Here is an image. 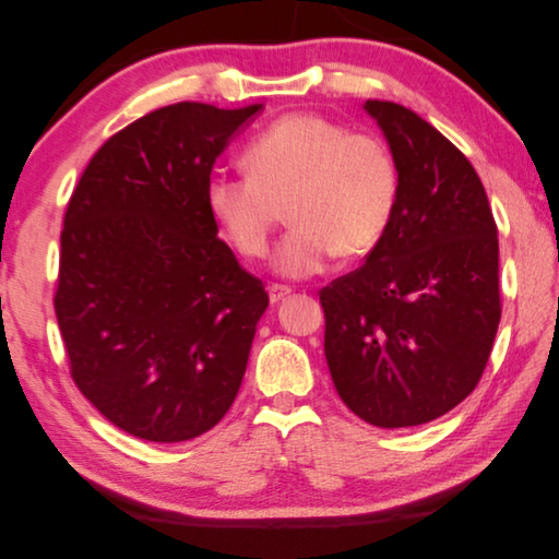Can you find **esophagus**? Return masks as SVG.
Instances as JSON below:
<instances>
[{"instance_id": "esophagus-1", "label": "esophagus", "mask_w": 559, "mask_h": 559, "mask_svg": "<svg viewBox=\"0 0 559 559\" xmlns=\"http://www.w3.org/2000/svg\"><path fill=\"white\" fill-rule=\"evenodd\" d=\"M289 294H292V289H289V286H284V284H270V286H267L270 302H280V300H284Z\"/></svg>"}]
</instances>
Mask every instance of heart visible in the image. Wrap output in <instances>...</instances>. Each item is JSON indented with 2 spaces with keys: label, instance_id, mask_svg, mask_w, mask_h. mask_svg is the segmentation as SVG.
Instances as JSON below:
<instances>
[{
  "label": "heart",
  "instance_id": "heart-1",
  "mask_svg": "<svg viewBox=\"0 0 559 559\" xmlns=\"http://www.w3.org/2000/svg\"><path fill=\"white\" fill-rule=\"evenodd\" d=\"M245 170H214L205 205L247 261L267 257L286 205L292 230L275 267L294 280L321 273L333 253L345 261L364 257L382 240L396 207L399 170L389 146L319 114H286L261 130L245 148Z\"/></svg>",
  "mask_w": 559,
  "mask_h": 559
}]
</instances>
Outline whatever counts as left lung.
Listing matches in <instances>:
<instances>
[{
    "instance_id": "1",
    "label": "left lung",
    "mask_w": 559,
    "mask_h": 559,
    "mask_svg": "<svg viewBox=\"0 0 559 559\" xmlns=\"http://www.w3.org/2000/svg\"><path fill=\"white\" fill-rule=\"evenodd\" d=\"M399 195L366 263L319 292L324 352L347 408L382 429L450 413L483 378L501 319L499 240L468 158L425 118L368 99Z\"/></svg>"
}]
</instances>
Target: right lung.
Listing matches in <instances>:
<instances>
[{
  "instance_id": "obj_1",
  "label": "right lung",
  "mask_w": 559,
  "mask_h": 559,
  "mask_svg": "<svg viewBox=\"0 0 559 559\" xmlns=\"http://www.w3.org/2000/svg\"><path fill=\"white\" fill-rule=\"evenodd\" d=\"M259 109L151 111L97 148L67 202L53 306L70 373L144 441L210 431L242 384L267 294L216 238L205 186Z\"/></svg>"
}]
</instances>
